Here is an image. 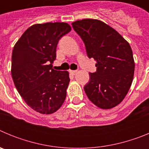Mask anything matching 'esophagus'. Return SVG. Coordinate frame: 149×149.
<instances>
[{
  "mask_svg": "<svg viewBox=\"0 0 149 149\" xmlns=\"http://www.w3.org/2000/svg\"><path fill=\"white\" fill-rule=\"evenodd\" d=\"M69 72H70L71 74H72V75H74V74H76L77 73V70H75V71L70 70V71H69Z\"/></svg>",
  "mask_w": 149,
  "mask_h": 149,
  "instance_id": "34e87169",
  "label": "esophagus"
}]
</instances>
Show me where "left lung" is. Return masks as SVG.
<instances>
[{
  "mask_svg": "<svg viewBox=\"0 0 149 149\" xmlns=\"http://www.w3.org/2000/svg\"><path fill=\"white\" fill-rule=\"evenodd\" d=\"M81 37L89 58L96 61L97 70L89 74L84 91L95 106L109 110L123 101L134 74L132 49L113 27L98 19L86 18L72 24Z\"/></svg>",
  "mask_w": 149,
  "mask_h": 149,
  "instance_id": "8db88e82",
  "label": "left lung"
}]
</instances>
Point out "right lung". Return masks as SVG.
<instances>
[{
	"label": "right lung",
	"mask_w": 149,
	"mask_h": 149,
	"mask_svg": "<svg viewBox=\"0 0 149 149\" xmlns=\"http://www.w3.org/2000/svg\"><path fill=\"white\" fill-rule=\"evenodd\" d=\"M72 30L65 22L30 26L14 45L11 74L18 93L30 108L54 113L66 97L69 73L52 68L60 38Z\"/></svg>",
	"instance_id": "obj_1"
}]
</instances>
